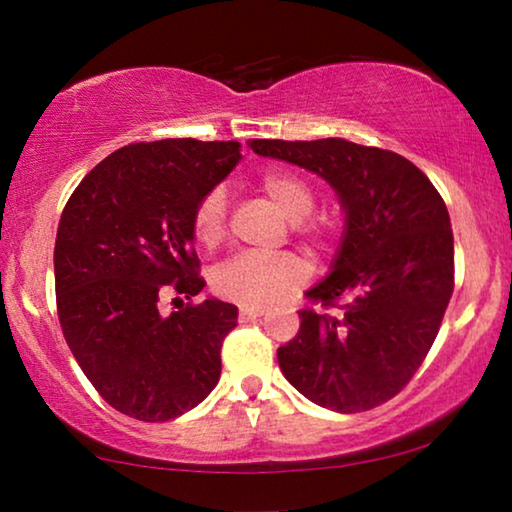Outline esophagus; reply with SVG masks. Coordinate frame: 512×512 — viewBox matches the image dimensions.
I'll use <instances>...</instances> for the list:
<instances>
[{"instance_id": "esophagus-1", "label": "esophagus", "mask_w": 512, "mask_h": 512, "mask_svg": "<svg viewBox=\"0 0 512 512\" xmlns=\"http://www.w3.org/2000/svg\"><path fill=\"white\" fill-rule=\"evenodd\" d=\"M263 314H265L263 307H242L240 321H254L258 317H263Z\"/></svg>"}]
</instances>
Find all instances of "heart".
Here are the masks:
<instances>
[{"mask_svg": "<svg viewBox=\"0 0 512 512\" xmlns=\"http://www.w3.org/2000/svg\"><path fill=\"white\" fill-rule=\"evenodd\" d=\"M258 186L268 195L279 212L293 221L296 235L312 256L324 254L331 247L338 221L331 214H312L317 205V191L303 174L272 167L258 177ZM228 207L221 188L205 193L193 209V235L205 249L219 247L226 237ZM307 272L298 256L293 254H237L214 272V291L230 303L244 307H263L298 289Z\"/></svg>", "mask_w": 512, "mask_h": 512, "instance_id": "heart-1", "label": "heart"}]
</instances>
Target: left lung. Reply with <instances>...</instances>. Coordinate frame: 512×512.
I'll return each instance as SVG.
<instances>
[{"instance_id": "left-lung-1", "label": "left lung", "mask_w": 512, "mask_h": 512, "mask_svg": "<svg viewBox=\"0 0 512 512\" xmlns=\"http://www.w3.org/2000/svg\"><path fill=\"white\" fill-rule=\"evenodd\" d=\"M249 146L319 174L345 209L331 275L305 293L336 310L298 312L296 338L277 349L279 368L305 398L342 415L387 403L422 366L454 291L443 198L394 151L338 137L251 139Z\"/></svg>"}]
</instances>
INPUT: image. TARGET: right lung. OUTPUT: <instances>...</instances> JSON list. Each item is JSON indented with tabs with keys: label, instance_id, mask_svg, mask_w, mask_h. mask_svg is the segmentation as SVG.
I'll return each mask as SVG.
<instances>
[{
	"label": "right lung",
	"instance_id": "obj_1",
	"mask_svg": "<svg viewBox=\"0 0 512 512\" xmlns=\"http://www.w3.org/2000/svg\"><path fill=\"white\" fill-rule=\"evenodd\" d=\"M240 158V142L128 144L95 165L62 209L53 256L62 333L97 394L139 422L184 415L221 377L237 307L207 298L163 317L158 305L205 286L193 209Z\"/></svg>",
	"mask_w": 512,
	"mask_h": 512
}]
</instances>
